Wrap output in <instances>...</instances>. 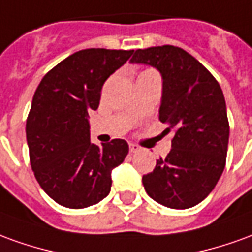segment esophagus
I'll return each mask as SVG.
<instances>
[{"label":"esophagus","instance_id":"obj_1","mask_svg":"<svg viewBox=\"0 0 252 252\" xmlns=\"http://www.w3.org/2000/svg\"><path fill=\"white\" fill-rule=\"evenodd\" d=\"M139 150H140V147H139L138 144L129 143V151H131V153H138Z\"/></svg>","mask_w":252,"mask_h":252}]
</instances>
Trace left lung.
Returning a JSON list of instances; mask_svg holds the SVG:
<instances>
[{"label":"left lung","instance_id":"1","mask_svg":"<svg viewBox=\"0 0 252 252\" xmlns=\"http://www.w3.org/2000/svg\"><path fill=\"white\" fill-rule=\"evenodd\" d=\"M131 63L151 65L162 75L159 121L175 131L172 150L157 159L143 186L151 199L170 209L200 203L222 175L229 123L222 90L210 72L181 47L138 49Z\"/></svg>","mask_w":252,"mask_h":252}]
</instances>
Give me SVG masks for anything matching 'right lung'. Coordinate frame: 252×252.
<instances>
[{
    "label": "right lung",
    "instance_id": "right-lung-1",
    "mask_svg": "<svg viewBox=\"0 0 252 252\" xmlns=\"http://www.w3.org/2000/svg\"><path fill=\"white\" fill-rule=\"evenodd\" d=\"M133 50L84 49L63 60L40 80L27 117L30 162L42 189L59 205L84 209L108 196L112 169L128 154L124 139L90 142L89 112L101 90Z\"/></svg>",
    "mask_w": 252,
    "mask_h": 252
}]
</instances>
